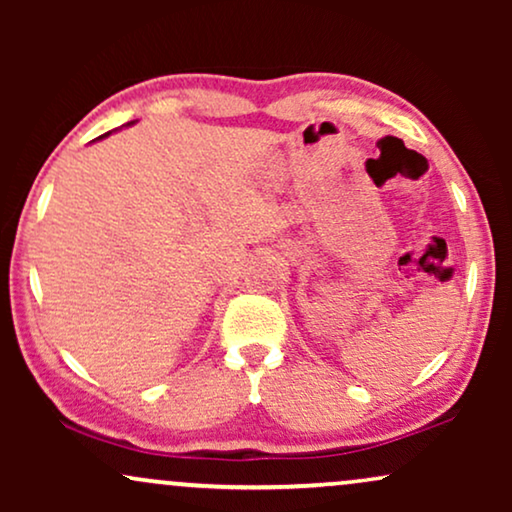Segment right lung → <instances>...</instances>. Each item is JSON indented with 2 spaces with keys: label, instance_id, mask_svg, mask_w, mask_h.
<instances>
[{
  "label": "right lung",
  "instance_id": "add662e5",
  "mask_svg": "<svg viewBox=\"0 0 512 512\" xmlns=\"http://www.w3.org/2000/svg\"><path fill=\"white\" fill-rule=\"evenodd\" d=\"M128 125H132V123H128ZM102 137H109V132H107V135H102ZM102 137H100V139H102Z\"/></svg>",
  "mask_w": 512,
  "mask_h": 512
}]
</instances>
